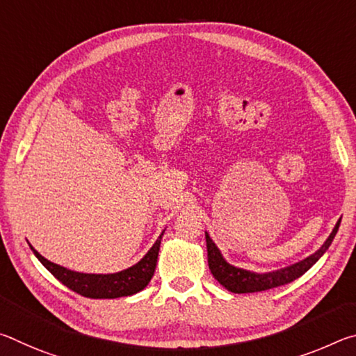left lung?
I'll return each instance as SVG.
<instances>
[{"label":"left lung","mask_w":356,"mask_h":356,"mask_svg":"<svg viewBox=\"0 0 356 356\" xmlns=\"http://www.w3.org/2000/svg\"><path fill=\"white\" fill-rule=\"evenodd\" d=\"M341 218L337 220L336 226L333 227V231H331L328 238L325 240L323 245L316 252H312L311 256L305 257L303 261H298L292 265H289V267L273 270V272H265V273H257V272H251V270L234 267V265L229 264L226 259L222 257L218 246H216L213 240L210 238L209 232H206L209 268L210 272H212L213 278L218 281L222 287H226L229 292H234V293L262 292L278 286H284L287 282H292L293 280L300 278L301 275H305L312 265H314L318 259L325 254V251L330 248L331 242H333L337 229H339Z\"/></svg>","instance_id":"1"}]
</instances>
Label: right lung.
Segmentation results:
<instances>
[{"label": "right lung", "mask_w": 356, "mask_h": 356, "mask_svg": "<svg viewBox=\"0 0 356 356\" xmlns=\"http://www.w3.org/2000/svg\"><path fill=\"white\" fill-rule=\"evenodd\" d=\"M163 232L160 234V237L155 240L152 248L144 254L140 262H136L125 270H120L118 273L106 275L74 272V270L65 268L63 265L50 262L44 256H40L31 245H29V248H31L34 256L39 259L40 264L44 265L48 272L55 276L58 281H61L64 286H67L70 291L88 298H119L130 297V295L141 292L152 280Z\"/></svg>", "instance_id": "add662e5"}]
</instances>
